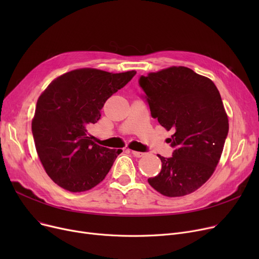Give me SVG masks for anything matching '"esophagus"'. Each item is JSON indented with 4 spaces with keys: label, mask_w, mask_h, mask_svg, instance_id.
<instances>
[{
    "label": "esophagus",
    "mask_w": 259,
    "mask_h": 259,
    "mask_svg": "<svg viewBox=\"0 0 259 259\" xmlns=\"http://www.w3.org/2000/svg\"><path fill=\"white\" fill-rule=\"evenodd\" d=\"M131 152L135 157H143L146 155V152H139V151H131Z\"/></svg>",
    "instance_id": "1"
}]
</instances>
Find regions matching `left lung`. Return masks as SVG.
Here are the masks:
<instances>
[{"mask_svg": "<svg viewBox=\"0 0 259 259\" xmlns=\"http://www.w3.org/2000/svg\"><path fill=\"white\" fill-rule=\"evenodd\" d=\"M139 84L151 116L174 132L172 156L157 154L161 170L148 183L169 197L194 192L213 174L228 137L220 91L210 78L182 66L142 75Z\"/></svg>", "mask_w": 259, "mask_h": 259, "instance_id": "1", "label": "left lung"}]
</instances>
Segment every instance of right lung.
<instances>
[{
    "label": "right lung",
    "mask_w": 259,
    "mask_h": 259,
    "mask_svg": "<svg viewBox=\"0 0 259 259\" xmlns=\"http://www.w3.org/2000/svg\"><path fill=\"white\" fill-rule=\"evenodd\" d=\"M135 74L76 69L52 80L40 94L31 124L33 140L46 173L63 189H92L122 152L95 144L88 129L101 118L106 101Z\"/></svg>",
    "instance_id": "1"
}]
</instances>
